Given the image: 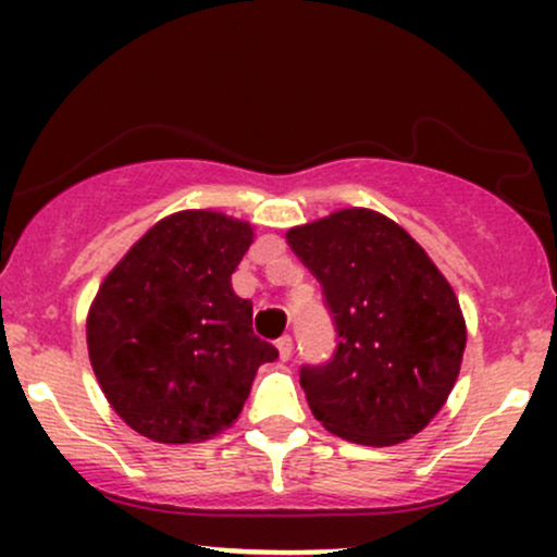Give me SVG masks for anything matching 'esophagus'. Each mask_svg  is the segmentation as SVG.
Instances as JSON below:
<instances>
[{
    "label": "esophagus",
    "instance_id": "obj_1",
    "mask_svg": "<svg viewBox=\"0 0 557 557\" xmlns=\"http://www.w3.org/2000/svg\"><path fill=\"white\" fill-rule=\"evenodd\" d=\"M277 350H280V359L287 361L293 356V337L290 335H283L277 341Z\"/></svg>",
    "mask_w": 557,
    "mask_h": 557
}]
</instances>
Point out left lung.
<instances>
[{
	"mask_svg": "<svg viewBox=\"0 0 557 557\" xmlns=\"http://www.w3.org/2000/svg\"><path fill=\"white\" fill-rule=\"evenodd\" d=\"M293 253L322 285L337 348L300 367L324 430L385 447L424 430L461 372L466 322L456 293L411 235L372 209L287 230Z\"/></svg>",
	"mask_w": 557,
	"mask_h": 557,
	"instance_id": "8db88e82",
	"label": "left lung"
}]
</instances>
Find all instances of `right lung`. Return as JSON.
<instances>
[{"label":"right lung","mask_w":557,"mask_h":557,"mask_svg":"<svg viewBox=\"0 0 557 557\" xmlns=\"http://www.w3.org/2000/svg\"><path fill=\"white\" fill-rule=\"evenodd\" d=\"M253 227L207 209L164 216L107 274L88 311V359L110 406L154 443H201L243 411L261 363L251 300L233 272Z\"/></svg>","instance_id":"obj_1"}]
</instances>
